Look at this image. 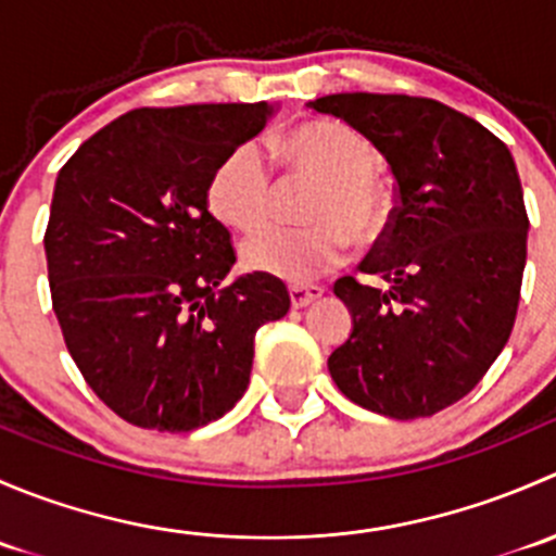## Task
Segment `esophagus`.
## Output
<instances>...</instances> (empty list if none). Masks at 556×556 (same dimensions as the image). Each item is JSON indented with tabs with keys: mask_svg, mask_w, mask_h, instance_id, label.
I'll return each instance as SVG.
<instances>
[{
	"mask_svg": "<svg viewBox=\"0 0 556 556\" xmlns=\"http://www.w3.org/2000/svg\"><path fill=\"white\" fill-rule=\"evenodd\" d=\"M323 293V285H290V304L301 309V306H309L312 301H317Z\"/></svg>",
	"mask_w": 556,
	"mask_h": 556,
	"instance_id": "esophagus-1",
	"label": "esophagus"
}]
</instances>
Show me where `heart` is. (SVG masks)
I'll return each mask as SVG.
<instances>
[{"instance_id": "heart-1", "label": "heart", "mask_w": 556, "mask_h": 556, "mask_svg": "<svg viewBox=\"0 0 556 556\" xmlns=\"http://www.w3.org/2000/svg\"><path fill=\"white\" fill-rule=\"evenodd\" d=\"M293 174L317 182L304 204L306 226H266L242 244L250 271L309 282L346 257L350 237L377 242L390 228L392 193L379 177V153L363 134L336 121H309L279 139ZM274 174L255 142L233 148L212 172L206 204L228 228L252 231L268 217Z\"/></svg>"}]
</instances>
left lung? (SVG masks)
Segmentation results:
<instances>
[{
    "label": "left lung",
    "mask_w": 556,
    "mask_h": 556,
    "mask_svg": "<svg viewBox=\"0 0 556 556\" xmlns=\"http://www.w3.org/2000/svg\"><path fill=\"white\" fill-rule=\"evenodd\" d=\"M306 106L363 134L395 177L390 228L361 263L387 288L336 279L355 328L330 377L368 412L433 417L511 336L530 228L517 166L495 134L435 99L330 93Z\"/></svg>",
    "instance_id": "8db88e82"
}]
</instances>
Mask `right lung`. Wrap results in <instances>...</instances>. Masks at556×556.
Returning <instances> with one entry per match:
<instances>
[{
  "label": "right lung",
  "mask_w": 556,
  "mask_h": 556,
  "mask_svg": "<svg viewBox=\"0 0 556 556\" xmlns=\"http://www.w3.org/2000/svg\"><path fill=\"white\" fill-rule=\"evenodd\" d=\"M268 104L142 106L80 144L55 179L48 282L83 379L126 422L188 433L250 384L255 333L285 317L277 277L244 274L206 204L215 166L255 137Z\"/></svg>",
  "instance_id": "1"
}]
</instances>
